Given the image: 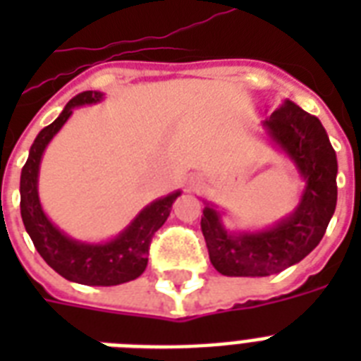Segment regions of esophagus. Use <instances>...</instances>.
<instances>
[{
	"label": "esophagus",
	"mask_w": 361,
	"mask_h": 361,
	"mask_svg": "<svg viewBox=\"0 0 361 361\" xmlns=\"http://www.w3.org/2000/svg\"><path fill=\"white\" fill-rule=\"evenodd\" d=\"M200 185H202V181L197 180V178L189 181V189H198V187H200Z\"/></svg>",
	"instance_id": "1"
}]
</instances>
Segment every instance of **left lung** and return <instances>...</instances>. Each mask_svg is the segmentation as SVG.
Listing matches in <instances>:
<instances>
[{"instance_id":"left-lung-1","label":"left lung","mask_w":361,"mask_h":361,"mask_svg":"<svg viewBox=\"0 0 361 361\" xmlns=\"http://www.w3.org/2000/svg\"><path fill=\"white\" fill-rule=\"evenodd\" d=\"M262 125L269 140L296 164L305 189L286 219L240 234L226 231L219 209L204 200L200 228L209 260L228 277H266L298 264L319 245L336 212L337 157L319 118L285 101Z\"/></svg>"}]
</instances>
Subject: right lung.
Segmentation results:
<instances>
[{"label": "right lung", "mask_w": 361, "mask_h": 361, "mask_svg": "<svg viewBox=\"0 0 361 361\" xmlns=\"http://www.w3.org/2000/svg\"><path fill=\"white\" fill-rule=\"evenodd\" d=\"M101 92H84L73 97L58 116V120L44 127L31 144L30 157L20 176V214L33 245L44 262L61 277L73 283L90 286H114L133 281L144 274L153 234L169 219L172 204L181 192H170L153 200L136 215L135 221L121 234L106 243H84L65 236L50 223L41 208L37 180L39 164L48 142L52 140L63 123L71 118L73 109L82 104L99 103Z\"/></svg>", "instance_id": "1"}]
</instances>
